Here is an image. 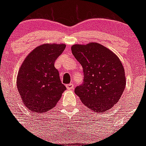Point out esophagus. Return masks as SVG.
Listing matches in <instances>:
<instances>
[{
    "instance_id": "esophagus-1",
    "label": "esophagus",
    "mask_w": 146,
    "mask_h": 146,
    "mask_svg": "<svg viewBox=\"0 0 146 146\" xmlns=\"http://www.w3.org/2000/svg\"><path fill=\"white\" fill-rule=\"evenodd\" d=\"M74 88V85L72 84V83H69V84L66 85V88L68 89V90H73Z\"/></svg>"
}]
</instances>
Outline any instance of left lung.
<instances>
[{
	"label": "left lung",
	"instance_id": "1",
	"mask_svg": "<svg viewBox=\"0 0 146 146\" xmlns=\"http://www.w3.org/2000/svg\"><path fill=\"white\" fill-rule=\"evenodd\" d=\"M71 49L84 73L83 84L74 93L94 112L103 113L113 108L126 86L124 69L118 56L96 42L74 44Z\"/></svg>",
	"mask_w": 146,
	"mask_h": 146
}]
</instances>
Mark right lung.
Masks as SVG:
<instances>
[{
	"mask_svg": "<svg viewBox=\"0 0 146 146\" xmlns=\"http://www.w3.org/2000/svg\"><path fill=\"white\" fill-rule=\"evenodd\" d=\"M65 47L64 44L40 45L27 55L19 69L18 91L23 104L34 114L53 109L66 89L54 66Z\"/></svg>",
	"mask_w": 146,
	"mask_h": 146,
	"instance_id": "right-lung-1",
	"label": "right lung"
}]
</instances>
